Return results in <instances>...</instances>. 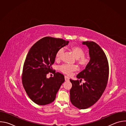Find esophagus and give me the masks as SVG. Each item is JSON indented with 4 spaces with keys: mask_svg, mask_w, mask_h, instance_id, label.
<instances>
[{
    "mask_svg": "<svg viewBox=\"0 0 126 126\" xmlns=\"http://www.w3.org/2000/svg\"><path fill=\"white\" fill-rule=\"evenodd\" d=\"M65 81H69V77H68L67 76H65Z\"/></svg>",
    "mask_w": 126,
    "mask_h": 126,
    "instance_id": "esophagus-1",
    "label": "esophagus"
}]
</instances>
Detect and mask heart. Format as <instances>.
Listing matches in <instances>:
<instances>
[{
	"label": "heart",
	"mask_w": 126,
	"mask_h": 126,
	"mask_svg": "<svg viewBox=\"0 0 126 126\" xmlns=\"http://www.w3.org/2000/svg\"><path fill=\"white\" fill-rule=\"evenodd\" d=\"M70 49L73 53L74 56L77 58V62L81 68H85L87 66L90 62V59L88 57L84 55V50L80 46L73 45L71 46ZM64 53V49L61 48L59 49L56 53V59L59 60L61 59ZM59 70L63 73L71 76L72 75L74 72L78 70V67L75 65L63 64L60 66L59 68Z\"/></svg>",
	"instance_id": "1"
}]
</instances>
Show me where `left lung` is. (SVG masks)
Returning <instances> with one entry per match:
<instances>
[{"label": "left lung", "instance_id": "left-lung-1", "mask_svg": "<svg viewBox=\"0 0 126 126\" xmlns=\"http://www.w3.org/2000/svg\"><path fill=\"white\" fill-rule=\"evenodd\" d=\"M88 46L90 57L85 69L77 78L80 80L70 79L72 87L70 90V101L74 106L85 109L96 103L106 88L109 77V68L107 56L102 49L94 42H83ZM82 79L85 83L80 84Z\"/></svg>", "mask_w": 126, "mask_h": 126}]
</instances>
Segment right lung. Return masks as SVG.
Listing matches in <instances>:
<instances>
[{
	"label": "right lung",
	"instance_id": "right-lung-1",
	"mask_svg": "<svg viewBox=\"0 0 126 126\" xmlns=\"http://www.w3.org/2000/svg\"><path fill=\"white\" fill-rule=\"evenodd\" d=\"M68 41L51 37H44L35 43L29 50L23 67L22 81L30 99L39 105L49 104L55 100L64 76L53 70L57 51L67 45ZM54 74L47 79L49 72Z\"/></svg>",
	"mask_w": 126,
	"mask_h": 126
}]
</instances>
